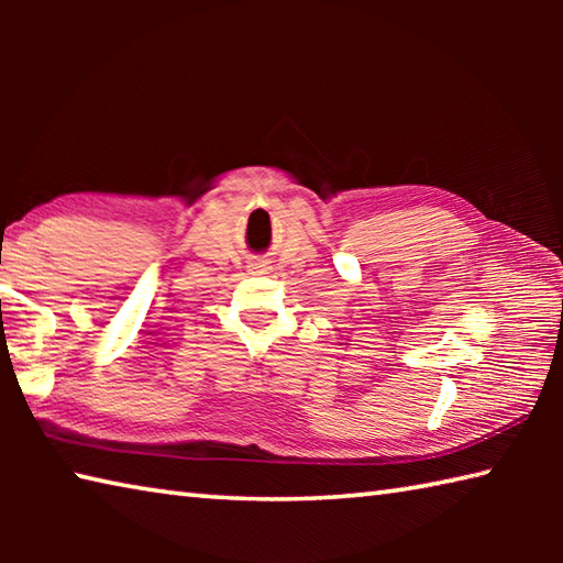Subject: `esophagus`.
Segmentation results:
<instances>
[{
	"mask_svg": "<svg viewBox=\"0 0 563 563\" xmlns=\"http://www.w3.org/2000/svg\"><path fill=\"white\" fill-rule=\"evenodd\" d=\"M247 268H251V273H265V271H268L263 263H253V265H247Z\"/></svg>",
	"mask_w": 563,
	"mask_h": 563,
	"instance_id": "obj_1",
	"label": "esophagus"
}]
</instances>
